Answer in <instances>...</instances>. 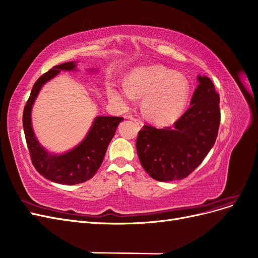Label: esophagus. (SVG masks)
<instances>
[{"label":"esophagus","mask_w":258,"mask_h":258,"mask_svg":"<svg viewBox=\"0 0 258 258\" xmlns=\"http://www.w3.org/2000/svg\"><path fill=\"white\" fill-rule=\"evenodd\" d=\"M131 119L134 120L135 122H137L140 127H142V126H143V121H142L141 119H139V118H135V117H131Z\"/></svg>","instance_id":"1"}]
</instances>
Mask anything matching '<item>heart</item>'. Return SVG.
<instances>
[{
  "mask_svg": "<svg viewBox=\"0 0 258 258\" xmlns=\"http://www.w3.org/2000/svg\"><path fill=\"white\" fill-rule=\"evenodd\" d=\"M189 90V83L185 76L162 67H150L132 72L128 85L111 86L108 96L119 106H128L136 96L141 97L147 118L158 124H169L183 114Z\"/></svg>",
  "mask_w": 258,
  "mask_h": 258,
  "instance_id": "1",
  "label": "heart"
}]
</instances>
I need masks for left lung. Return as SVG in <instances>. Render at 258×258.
<instances>
[{"label": "left lung", "mask_w": 258, "mask_h": 258, "mask_svg": "<svg viewBox=\"0 0 258 258\" xmlns=\"http://www.w3.org/2000/svg\"><path fill=\"white\" fill-rule=\"evenodd\" d=\"M199 85L190 107L173 127L145 124L137 139L140 162L154 179L170 182L188 176L213 147L221 121L220 96L207 76H197Z\"/></svg>", "instance_id": "8db88e82"}]
</instances>
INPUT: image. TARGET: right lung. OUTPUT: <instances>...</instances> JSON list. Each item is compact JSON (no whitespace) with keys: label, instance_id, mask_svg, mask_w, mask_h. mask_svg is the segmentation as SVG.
<instances>
[{"label":"right lung","instance_id":"right-lung-1","mask_svg":"<svg viewBox=\"0 0 258 258\" xmlns=\"http://www.w3.org/2000/svg\"><path fill=\"white\" fill-rule=\"evenodd\" d=\"M76 70V62H66L53 67L38 79L23 110L22 123L28 150L36 171L51 182L75 185L88 181L96 174L103 161L107 146L113 139L118 123L123 119L116 116H98L83 141L64 154L52 155L38 143L31 123V111L34 101L45 83L60 71Z\"/></svg>","mask_w":258,"mask_h":258}]
</instances>
